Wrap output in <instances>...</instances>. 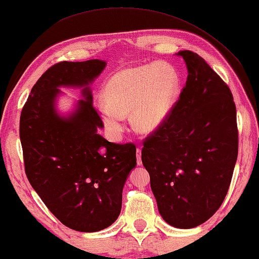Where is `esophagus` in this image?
Masks as SVG:
<instances>
[{
	"label": "esophagus",
	"mask_w": 259,
	"mask_h": 259,
	"mask_svg": "<svg viewBox=\"0 0 259 259\" xmlns=\"http://www.w3.org/2000/svg\"><path fill=\"white\" fill-rule=\"evenodd\" d=\"M136 159H137V164L138 165H142V150H141V149H137Z\"/></svg>",
	"instance_id": "1"
}]
</instances>
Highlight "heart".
I'll list each match as a JSON object with an SVG mask.
<instances>
[{
  "label": "heart",
  "instance_id": "1",
  "mask_svg": "<svg viewBox=\"0 0 259 259\" xmlns=\"http://www.w3.org/2000/svg\"><path fill=\"white\" fill-rule=\"evenodd\" d=\"M181 94L176 69L167 63H151L116 72L104 87L105 103L100 105L104 124L114 137L124 129L131 112L133 125L151 133L164 124Z\"/></svg>",
  "mask_w": 259,
  "mask_h": 259
}]
</instances>
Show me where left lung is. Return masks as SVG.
<instances>
[{"instance_id": "left-lung-1", "label": "left lung", "mask_w": 259, "mask_h": 259, "mask_svg": "<svg viewBox=\"0 0 259 259\" xmlns=\"http://www.w3.org/2000/svg\"><path fill=\"white\" fill-rule=\"evenodd\" d=\"M177 55L187 64V83L164 124L144 140L142 162L163 220L191 229L209 220L228 194L238 130L223 79L196 53Z\"/></svg>"}]
</instances>
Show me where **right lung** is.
Segmentation results:
<instances>
[{
    "mask_svg": "<svg viewBox=\"0 0 259 259\" xmlns=\"http://www.w3.org/2000/svg\"><path fill=\"white\" fill-rule=\"evenodd\" d=\"M105 65L101 60L53 65L32 87L20 118L29 183L62 224L81 232L103 230L117 220L123 187L136 166L134 144L97 134L103 122L90 84ZM61 86L82 89L83 98L68 115L56 108Z\"/></svg>",
    "mask_w": 259,
    "mask_h": 259,
    "instance_id": "right-lung-1",
    "label": "right lung"
}]
</instances>
